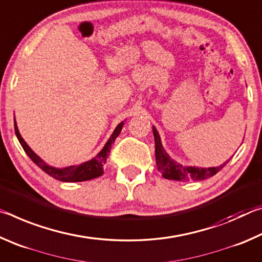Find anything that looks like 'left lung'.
<instances>
[{
	"label": "left lung",
	"mask_w": 262,
	"mask_h": 262,
	"mask_svg": "<svg viewBox=\"0 0 262 262\" xmlns=\"http://www.w3.org/2000/svg\"><path fill=\"white\" fill-rule=\"evenodd\" d=\"M152 133L155 137V156H156V164L162 176L168 180L177 181H200L210 178L216 174L222 167L227 165V162L221 164L216 167H198V166H184L180 163L176 162L170 157L165 149H164L161 136L155 126H152Z\"/></svg>",
	"instance_id": "obj_1"
}]
</instances>
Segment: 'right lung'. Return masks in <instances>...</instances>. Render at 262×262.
<instances>
[{
    "mask_svg": "<svg viewBox=\"0 0 262 262\" xmlns=\"http://www.w3.org/2000/svg\"><path fill=\"white\" fill-rule=\"evenodd\" d=\"M123 125H125V122L121 121L117 127H115L114 132L112 133V135L110 136L107 142L105 143L104 148L101 149L94 158L90 159V161L83 162L81 164H76V165H70L66 167L52 166L43 161V159L39 157L38 155L29 147L23 137H21L20 133L18 130V127H17L16 119H15V133H16L17 139H18L19 143L21 147H23L26 155H28V156L32 159V162L34 164H37V165L40 167L43 172H46L48 176L53 177V178L56 180L63 181V183H78V181H86V180L98 178V177H100L104 173L103 167H104V164L106 163V159L108 157L111 145L114 143L115 139H117L119 134H120Z\"/></svg>",
    "mask_w": 262,
    "mask_h": 262,
    "instance_id": "add662e5",
    "label": "right lung"
}]
</instances>
